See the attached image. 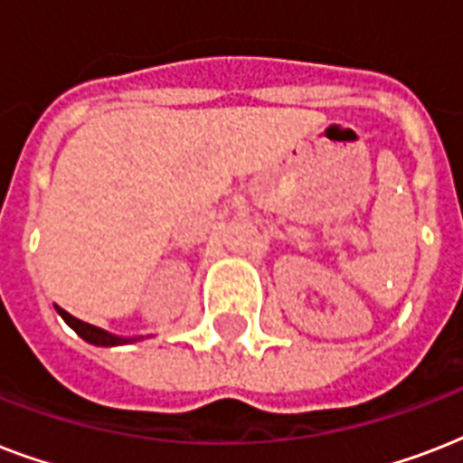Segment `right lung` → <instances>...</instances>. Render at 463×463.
<instances>
[{"mask_svg": "<svg viewBox=\"0 0 463 463\" xmlns=\"http://www.w3.org/2000/svg\"><path fill=\"white\" fill-rule=\"evenodd\" d=\"M57 312L61 315V319L71 326V329L79 334V336L83 338V341H89V344L93 345H119V344H129V341H134V338H119V336H112V334H108V331L98 329V326H93V324H86L81 322V319H76V317H71L69 312H64L61 307H57Z\"/></svg>", "mask_w": 463, "mask_h": 463, "instance_id": "right-lung-1", "label": "right lung"}]
</instances>
